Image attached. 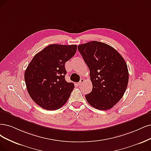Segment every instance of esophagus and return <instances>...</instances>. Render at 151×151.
Here are the masks:
<instances>
[{"instance_id": "1", "label": "esophagus", "mask_w": 151, "mask_h": 151, "mask_svg": "<svg viewBox=\"0 0 151 151\" xmlns=\"http://www.w3.org/2000/svg\"><path fill=\"white\" fill-rule=\"evenodd\" d=\"M85 81V79H83V78H81V80H80V82H79V83H78V85H81L82 84H83V83Z\"/></svg>"}]
</instances>
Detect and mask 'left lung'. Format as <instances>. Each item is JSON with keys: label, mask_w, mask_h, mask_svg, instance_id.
<instances>
[{"label": "left lung", "mask_w": 151, "mask_h": 151, "mask_svg": "<svg viewBox=\"0 0 151 151\" xmlns=\"http://www.w3.org/2000/svg\"><path fill=\"white\" fill-rule=\"evenodd\" d=\"M90 69L93 89L85 95L99 110L112 108L123 96L129 81L127 64L119 53L104 43L92 41L78 47Z\"/></svg>", "instance_id": "8db88e82"}]
</instances>
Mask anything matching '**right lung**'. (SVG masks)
Wrapping results in <instances>:
<instances>
[{
  "mask_svg": "<svg viewBox=\"0 0 151 151\" xmlns=\"http://www.w3.org/2000/svg\"><path fill=\"white\" fill-rule=\"evenodd\" d=\"M76 45L52 44L37 53L28 65L24 78L28 93L43 109H60L75 88L65 79V63L76 53Z\"/></svg>",
  "mask_w": 151,
  "mask_h": 151,
  "instance_id": "obj_1",
  "label": "right lung"
}]
</instances>
